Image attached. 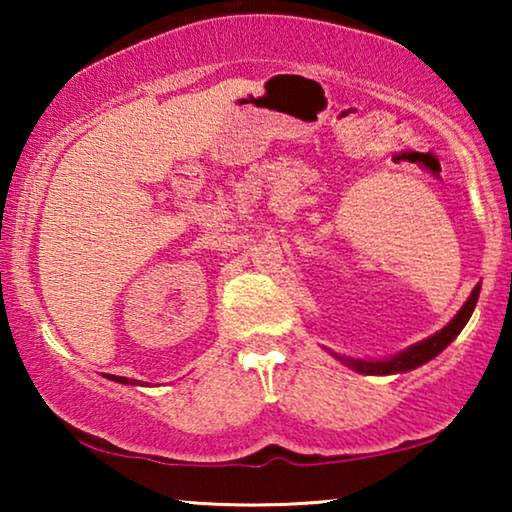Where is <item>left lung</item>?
Wrapping results in <instances>:
<instances>
[{"label":"left lung","instance_id":"obj_1","mask_svg":"<svg viewBox=\"0 0 512 512\" xmlns=\"http://www.w3.org/2000/svg\"><path fill=\"white\" fill-rule=\"evenodd\" d=\"M478 298H480V284H475V289L471 291V296H468L466 303L461 305V310L454 314L450 324L440 328L438 333L429 335V338H426V340L417 342V345H410L408 349H403V352L389 356V359L368 361V359H352V356H345V354H335V352H331V349H326V352L331 354L333 359H338L340 363H345L347 368H352L354 373H361V375L408 373V370H415L419 366H424V363H429L431 359H436V356L443 352V349L450 345V342L457 338L461 331H464V326L468 324V319H471V314L475 310V303H478Z\"/></svg>","mask_w":512,"mask_h":512}]
</instances>
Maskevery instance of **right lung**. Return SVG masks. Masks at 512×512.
<instances>
[{
  "label": "right lung",
  "instance_id": "obj_1",
  "mask_svg": "<svg viewBox=\"0 0 512 512\" xmlns=\"http://www.w3.org/2000/svg\"><path fill=\"white\" fill-rule=\"evenodd\" d=\"M107 380H114V382H121V384H139V380H128V377H118V375H104Z\"/></svg>",
  "mask_w": 512,
  "mask_h": 512
}]
</instances>
